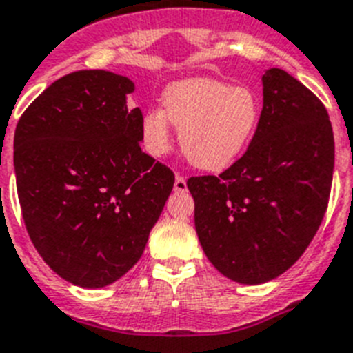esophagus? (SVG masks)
Masks as SVG:
<instances>
[{"instance_id":"esophagus-1","label":"esophagus","mask_w":353,"mask_h":353,"mask_svg":"<svg viewBox=\"0 0 353 353\" xmlns=\"http://www.w3.org/2000/svg\"><path fill=\"white\" fill-rule=\"evenodd\" d=\"M174 191L176 193H185L188 191V183H185V179L176 174V179H174Z\"/></svg>"}]
</instances>
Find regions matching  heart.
<instances>
[{"label": "heart", "instance_id": "heart-1", "mask_svg": "<svg viewBox=\"0 0 353 353\" xmlns=\"http://www.w3.org/2000/svg\"><path fill=\"white\" fill-rule=\"evenodd\" d=\"M260 115V99L247 86L205 77L183 79L164 90L162 110L144 113L142 144L151 155H164L171 145V122L179 130L180 150L189 164L222 171L245 151Z\"/></svg>", "mask_w": 353, "mask_h": 353}]
</instances>
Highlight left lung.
Wrapping results in <instances>:
<instances>
[{"label": "left lung", "mask_w": 353, "mask_h": 353, "mask_svg": "<svg viewBox=\"0 0 353 353\" xmlns=\"http://www.w3.org/2000/svg\"><path fill=\"white\" fill-rule=\"evenodd\" d=\"M263 110L245 155L220 176H193L194 227L225 278L260 285L290 269L321 225L334 133L321 101L285 70H265Z\"/></svg>", "instance_id": "obj_1"}]
</instances>
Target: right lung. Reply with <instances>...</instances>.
I'll return each instance as SVG.
<instances>
[{
	"mask_svg": "<svg viewBox=\"0 0 353 353\" xmlns=\"http://www.w3.org/2000/svg\"><path fill=\"white\" fill-rule=\"evenodd\" d=\"M135 84L104 70L52 83L14 133V171L32 243L72 285H112L139 261L174 174L141 150Z\"/></svg>",
	"mask_w": 353,
	"mask_h": 353,
	"instance_id": "add662e5",
	"label": "right lung"
}]
</instances>
